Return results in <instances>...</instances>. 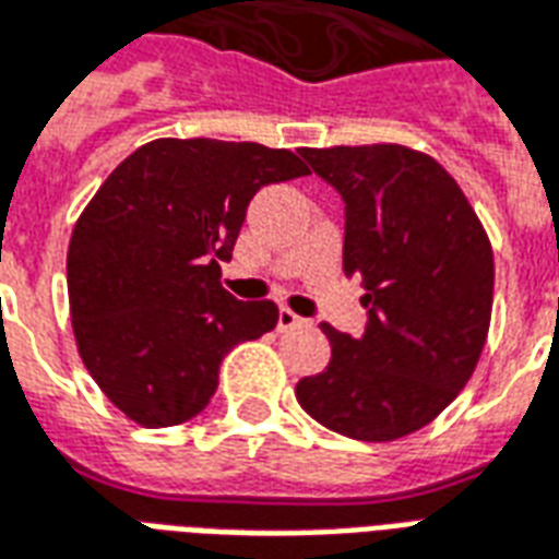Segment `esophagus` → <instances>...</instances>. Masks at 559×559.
<instances>
[{
	"label": "esophagus",
	"instance_id": "1",
	"mask_svg": "<svg viewBox=\"0 0 559 559\" xmlns=\"http://www.w3.org/2000/svg\"><path fill=\"white\" fill-rule=\"evenodd\" d=\"M296 325H308V320H305V317H299V313H293L290 308H281L278 311L281 332H290V329H296Z\"/></svg>",
	"mask_w": 559,
	"mask_h": 559
}]
</instances>
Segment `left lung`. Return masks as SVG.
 Returning a JSON list of instances; mask_svg holds the SVG:
<instances>
[{
	"label": "left lung",
	"instance_id": "8db88e82",
	"mask_svg": "<svg viewBox=\"0 0 559 559\" xmlns=\"http://www.w3.org/2000/svg\"><path fill=\"white\" fill-rule=\"evenodd\" d=\"M343 201V272L361 278L364 334L322 322L332 361L296 384L308 415L355 441L427 427L477 367L495 260L456 180L403 144L305 147Z\"/></svg>",
	"mask_w": 559,
	"mask_h": 559
}]
</instances>
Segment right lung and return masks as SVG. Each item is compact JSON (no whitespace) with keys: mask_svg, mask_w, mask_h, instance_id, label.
<instances>
[{"mask_svg":"<svg viewBox=\"0 0 559 559\" xmlns=\"http://www.w3.org/2000/svg\"><path fill=\"white\" fill-rule=\"evenodd\" d=\"M311 175L290 151L254 142L156 139L91 198L68 248L73 334L88 373L147 429L204 412L218 367L275 329V301L222 287L258 189Z\"/></svg>","mask_w":559,"mask_h":559,"instance_id":"obj_1","label":"right lung"}]
</instances>
